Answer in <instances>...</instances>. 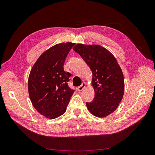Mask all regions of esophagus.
<instances>
[{
    "label": "esophagus",
    "mask_w": 155,
    "mask_h": 155,
    "mask_svg": "<svg viewBox=\"0 0 155 155\" xmlns=\"http://www.w3.org/2000/svg\"><path fill=\"white\" fill-rule=\"evenodd\" d=\"M85 86H86V83H85V82L82 83L81 85L78 87V88H77L78 91H81L83 90V89L85 87Z\"/></svg>",
    "instance_id": "esophagus-1"
}]
</instances>
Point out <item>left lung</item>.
Wrapping results in <instances>:
<instances>
[{
    "instance_id": "obj_1",
    "label": "left lung",
    "mask_w": 155,
    "mask_h": 155,
    "mask_svg": "<svg viewBox=\"0 0 155 155\" xmlns=\"http://www.w3.org/2000/svg\"><path fill=\"white\" fill-rule=\"evenodd\" d=\"M73 50L80 55L92 72L94 100L87 102L88 110L104 118L112 113L124 96L123 72L114 56L100 45H76Z\"/></svg>"
}]
</instances>
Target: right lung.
Wrapping results in <instances>:
<instances>
[{"label":"right lung","mask_w":155,"mask_h":155,"mask_svg":"<svg viewBox=\"0 0 155 155\" xmlns=\"http://www.w3.org/2000/svg\"><path fill=\"white\" fill-rule=\"evenodd\" d=\"M75 43L56 45L45 51L33 66L28 78L31 104L42 115L54 119L63 114L74 90L68 87L71 74L63 65Z\"/></svg>","instance_id":"obj_1"}]
</instances>
